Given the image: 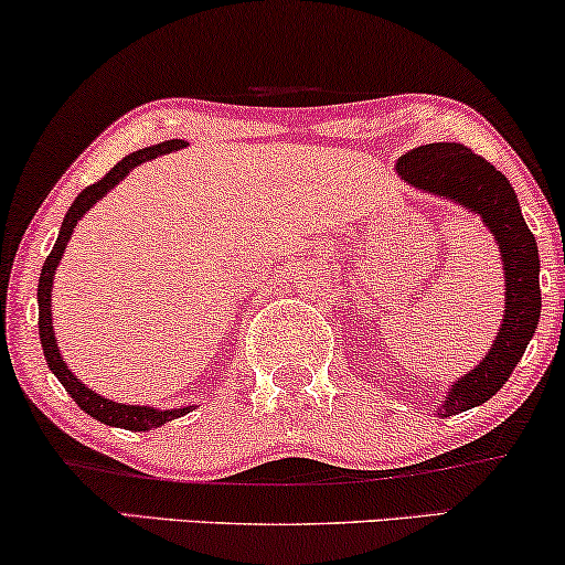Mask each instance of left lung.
I'll use <instances>...</instances> for the list:
<instances>
[{
    "label": "left lung",
    "instance_id": "1",
    "mask_svg": "<svg viewBox=\"0 0 565 565\" xmlns=\"http://www.w3.org/2000/svg\"><path fill=\"white\" fill-rule=\"evenodd\" d=\"M397 171L423 192L449 196L478 212L501 248L507 269V313L488 355L478 369L461 376L438 413L457 415L478 407L507 384L522 361L540 321V254L530 225L524 223L514 186L493 163L459 142L423 145L399 158Z\"/></svg>",
    "mask_w": 565,
    "mask_h": 565
}]
</instances>
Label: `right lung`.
Returning a JSON list of instances; mask_svg holds the SVG:
<instances>
[{
  "label": "right lung",
  "instance_id": "obj_1",
  "mask_svg": "<svg viewBox=\"0 0 565 565\" xmlns=\"http://www.w3.org/2000/svg\"><path fill=\"white\" fill-rule=\"evenodd\" d=\"M179 148H184V142H181V139H168V142H160V145H152V148L131 152V156L119 160V163H116L111 171L104 175V179H98L95 184L85 186L83 192L77 194V200L72 202L67 215H64V223H62V231H58L56 244H54V248H51V254L46 256V262H43V269H41V280H39V334H41L43 355H46L49 369L54 371V376L58 381H62V386L67 390L70 397L77 402V407L85 409L87 415H93L95 420L106 423V426L127 428V430H150V428H160L163 423L173 420V417L186 415L192 407L152 409V407H139V405H121V402H111L106 397H98V394H95L93 390H87L83 381H79L75 373L67 369V363L62 361V353H58L56 340H54V327H51V285H54V269L58 265V259H62L64 246H67V241L72 236V228L77 225V220L83 217L85 212L90 210L93 204L108 192V189L119 184L124 175H127L135 166L145 163V160L163 156V152L179 150Z\"/></svg>",
  "mask_w": 565,
  "mask_h": 565
}]
</instances>
